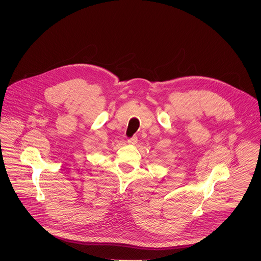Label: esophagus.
<instances>
[{
  "mask_svg": "<svg viewBox=\"0 0 261 261\" xmlns=\"http://www.w3.org/2000/svg\"><path fill=\"white\" fill-rule=\"evenodd\" d=\"M137 137L136 136H132L131 138H129L128 139V143H130V144H136L137 143Z\"/></svg>",
  "mask_w": 261,
  "mask_h": 261,
  "instance_id": "esophagus-1",
  "label": "esophagus"
}]
</instances>
